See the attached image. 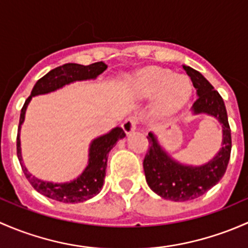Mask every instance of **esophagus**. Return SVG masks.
Here are the masks:
<instances>
[{
    "mask_svg": "<svg viewBox=\"0 0 248 248\" xmlns=\"http://www.w3.org/2000/svg\"><path fill=\"white\" fill-rule=\"evenodd\" d=\"M136 125H137V119L131 117V118H127L125 119L124 123L122 124V127H123L125 134H130V132L134 131L136 129Z\"/></svg>",
    "mask_w": 248,
    "mask_h": 248,
    "instance_id": "1",
    "label": "esophagus"
}]
</instances>
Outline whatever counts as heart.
<instances>
[{"instance_id": "1", "label": "heart", "mask_w": 248, "mask_h": 248, "mask_svg": "<svg viewBox=\"0 0 248 248\" xmlns=\"http://www.w3.org/2000/svg\"><path fill=\"white\" fill-rule=\"evenodd\" d=\"M134 89L141 98L156 95L155 111L172 114L185 105L191 95V83L185 76L160 68L145 69L134 80Z\"/></svg>"}]
</instances>
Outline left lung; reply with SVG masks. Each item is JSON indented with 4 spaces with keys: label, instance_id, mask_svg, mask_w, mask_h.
Wrapping results in <instances>:
<instances>
[{
    "label": "left lung",
    "instance_id": "left-lung-1",
    "mask_svg": "<svg viewBox=\"0 0 248 248\" xmlns=\"http://www.w3.org/2000/svg\"><path fill=\"white\" fill-rule=\"evenodd\" d=\"M198 94L193 104L195 113L216 117L223 127V147L219 153L201 167L183 166L173 161L161 149L152 132L147 136L149 148L143 160L145 179L149 187L165 200L186 202L201 197L224 175L231 159L232 136L223 99L208 80L195 69L183 65Z\"/></svg>",
    "mask_w": 248,
    "mask_h": 248
}]
</instances>
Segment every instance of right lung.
I'll use <instances>...</instances> for the list:
<instances>
[{
    "instance_id": "add662e5",
    "label": "right lung",
    "mask_w": 248,
    "mask_h": 248,
    "mask_svg": "<svg viewBox=\"0 0 248 248\" xmlns=\"http://www.w3.org/2000/svg\"><path fill=\"white\" fill-rule=\"evenodd\" d=\"M107 65L104 62H96L89 65H81L76 63H67L61 67H57L48 71L46 75L37 81L32 89V93L25 101L21 108L19 122V130H17L16 137V153L17 159L21 165L24 174L26 179L30 181L31 185L37 190L38 192L44 195L45 197L51 198L62 203H80V202L87 201L94 197L100 192L105 178V170L107 165V154L112 149L117 141L123 139L125 132L121 127H116L108 134L98 137L92 143L89 149V161L86 170L78 179L65 184H52L46 183L37 179L27 172L26 167L22 163L21 148H20V126L25 118V112L29 105L32 96L38 94H45L48 92H53L61 88L64 85L73 82V81L87 80V78H94L105 71Z\"/></svg>"
}]
</instances>
